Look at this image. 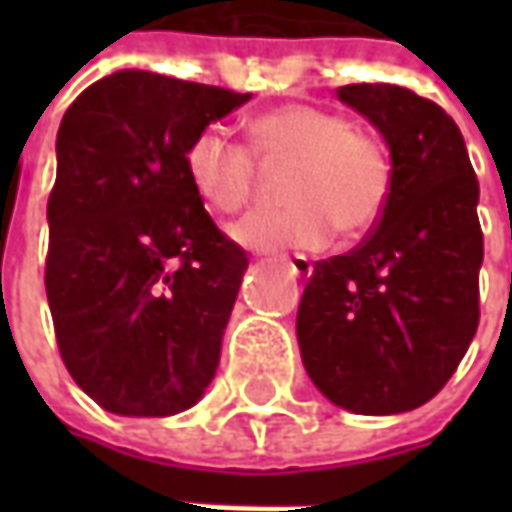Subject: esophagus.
<instances>
[{"mask_svg":"<svg viewBox=\"0 0 512 512\" xmlns=\"http://www.w3.org/2000/svg\"><path fill=\"white\" fill-rule=\"evenodd\" d=\"M285 262L293 267V273H296L299 279H310L313 265H310V259H307L305 253H293V256H285Z\"/></svg>","mask_w":512,"mask_h":512,"instance_id":"esophagus-1","label":"esophagus"}]
</instances>
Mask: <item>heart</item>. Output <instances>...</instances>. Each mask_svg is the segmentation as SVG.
I'll use <instances>...</instances> for the list:
<instances>
[{
  "label": "heart",
  "mask_w": 512,
  "mask_h": 512,
  "mask_svg": "<svg viewBox=\"0 0 512 512\" xmlns=\"http://www.w3.org/2000/svg\"><path fill=\"white\" fill-rule=\"evenodd\" d=\"M250 148L207 125L185 148V173L216 213H239L253 196L256 165L285 168L282 196L290 205L247 213L233 239L253 250H319L336 227L356 239L379 222L390 196V159L382 142L336 110L293 102L250 122Z\"/></svg>",
  "instance_id": "b5f03b06"
}]
</instances>
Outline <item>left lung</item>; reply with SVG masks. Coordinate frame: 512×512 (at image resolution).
I'll return each mask as SVG.
<instances>
[{
	"label": "left lung",
	"mask_w": 512,
	"mask_h": 512,
	"mask_svg": "<svg viewBox=\"0 0 512 512\" xmlns=\"http://www.w3.org/2000/svg\"><path fill=\"white\" fill-rule=\"evenodd\" d=\"M390 148V196L344 256L313 265L296 316L307 376L333 404L390 416L430 402L479 327L484 236L462 130L399 85H344Z\"/></svg>",
	"instance_id": "8db88e82"
}]
</instances>
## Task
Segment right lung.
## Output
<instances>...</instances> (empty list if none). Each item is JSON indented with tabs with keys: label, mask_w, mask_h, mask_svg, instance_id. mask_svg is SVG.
Instances as JSON below:
<instances>
[{
	"label": "right lung",
	"mask_w": 512,
	"mask_h": 512,
	"mask_svg": "<svg viewBox=\"0 0 512 512\" xmlns=\"http://www.w3.org/2000/svg\"><path fill=\"white\" fill-rule=\"evenodd\" d=\"M247 99L116 70L62 116L45 290L73 382L116 416L182 413L216 376L247 253L207 216L185 148Z\"/></svg>",
	"instance_id": "add662e5"
}]
</instances>
